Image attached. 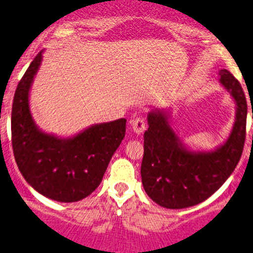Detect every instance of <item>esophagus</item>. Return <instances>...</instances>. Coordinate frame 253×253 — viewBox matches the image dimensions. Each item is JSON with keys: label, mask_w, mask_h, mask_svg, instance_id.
<instances>
[{"label": "esophagus", "mask_w": 253, "mask_h": 253, "mask_svg": "<svg viewBox=\"0 0 253 253\" xmlns=\"http://www.w3.org/2000/svg\"><path fill=\"white\" fill-rule=\"evenodd\" d=\"M131 128H133L134 133L142 134L145 130V122L142 117H138L135 119L131 120Z\"/></svg>", "instance_id": "obj_1"}]
</instances>
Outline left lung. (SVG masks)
I'll use <instances>...</instances> for the list:
<instances>
[{"mask_svg":"<svg viewBox=\"0 0 253 253\" xmlns=\"http://www.w3.org/2000/svg\"><path fill=\"white\" fill-rule=\"evenodd\" d=\"M218 75L219 84L235 101L236 117L228 138L214 149H191L173 129L169 109L148 113L140 174L145 193L161 207L182 210L203 202L240 162L246 138V96L228 70L221 69Z\"/></svg>","mask_w":253,"mask_h":253,"instance_id":"obj_1","label":"left lung"}]
</instances>
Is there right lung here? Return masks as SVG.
Segmentation results:
<instances>
[{
  "instance_id": "obj_1",
  "label": "right lung",
  "mask_w": 253,
  "mask_h": 253,
  "mask_svg": "<svg viewBox=\"0 0 253 253\" xmlns=\"http://www.w3.org/2000/svg\"><path fill=\"white\" fill-rule=\"evenodd\" d=\"M43 50L18 83L12 104L11 133L16 163L36 192L57 202H78L103 180L108 164L125 136V119L99 123L69 138L46 133L30 110V90Z\"/></svg>"
}]
</instances>
